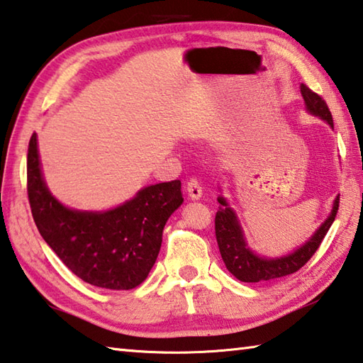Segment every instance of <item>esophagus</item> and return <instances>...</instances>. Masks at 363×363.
I'll return each instance as SVG.
<instances>
[{"mask_svg":"<svg viewBox=\"0 0 363 363\" xmlns=\"http://www.w3.org/2000/svg\"><path fill=\"white\" fill-rule=\"evenodd\" d=\"M187 192H189L190 199H192V200L201 199L203 187H201V182L196 179V177H190V179L187 181Z\"/></svg>","mask_w":363,"mask_h":363,"instance_id":"1","label":"esophagus"}]
</instances>
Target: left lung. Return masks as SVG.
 <instances>
[{"label": "left lung", "mask_w": 363, "mask_h": 363, "mask_svg": "<svg viewBox=\"0 0 363 363\" xmlns=\"http://www.w3.org/2000/svg\"><path fill=\"white\" fill-rule=\"evenodd\" d=\"M301 95L303 100L306 103V108L311 114L319 116L320 118L333 127L332 113L328 109L324 98L315 94L308 85L301 84ZM217 201L220 203L219 209L216 213V240L219 245V250L222 255V260L230 273H232L236 279L242 282H265L282 278V276L292 274L295 272L306 265V262L311 259L315 250L319 249L322 240L325 238L328 228L337 217L338 208H340V195L333 203V209L327 220L322 223L318 232L313 235L306 245H303L300 249H296L294 254L287 257H281V259H262V257L255 255L252 250H249L246 246V241L242 238V232L240 228V223L236 220V216L232 209L228 208L227 201L219 196Z\"/></svg>", "instance_id": "1"}]
</instances>
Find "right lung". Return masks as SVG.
Returning a JSON list of instances; mask_svg holds the SVG:
<instances>
[{"mask_svg":"<svg viewBox=\"0 0 363 363\" xmlns=\"http://www.w3.org/2000/svg\"><path fill=\"white\" fill-rule=\"evenodd\" d=\"M26 192L39 233L77 278L111 291H130L147 278L160 252L168 217L181 206V181L144 187L106 213H82L58 203L39 168L36 133L28 143Z\"/></svg>","mask_w":363,"mask_h":363,"instance_id":"obj_1","label":"right lung"}]
</instances>
